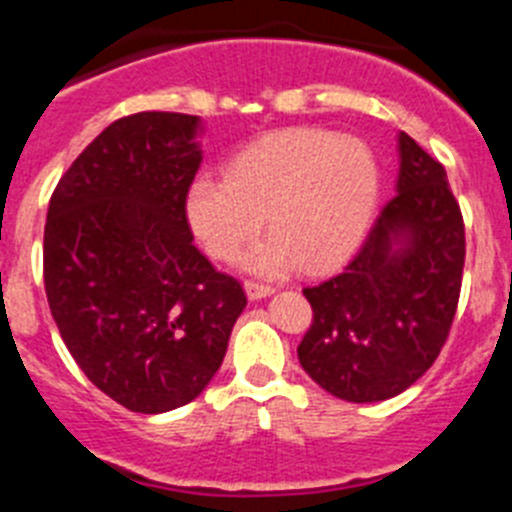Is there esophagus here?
<instances>
[{
	"mask_svg": "<svg viewBox=\"0 0 512 512\" xmlns=\"http://www.w3.org/2000/svg\"><path fill=\"white\" fill-rule=\"evenodd\" d=\"M243 289H246L248 300H264V297H269L271 292H274V287H269V284H261V282H253V279H248L246 284H243Z\"/></svg>",
	"mask_w": 512,
	"mask_h": 512,
	"instance_id": "obj_1",
	"label": "esophagus"
}]
</instances>
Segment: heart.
Segmentation results:
<instances>
[{"label":"heart","mask_w":512,"mask_h":512,"mask_svg":"<svg viewBox=\"0 0 512 512\" xmlns=\"http://www.w3.org/2000/svg\"><path fill=\"white\" fill-rule=\"evenodd\" d=\"M379 202V164L364 140L328 130H287L235 153L225 179L200 176L187 189V220L205 251L233 259L266 225L274 233L243 266L277 277L295 264L320 271L346 259Z\"/></svg>","instance_id":"heart-1"}]
</instances>
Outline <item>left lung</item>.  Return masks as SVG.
Masks as SVG:
<instances>
[{
  "instance_id": "8db88e82",
  "label": "left lung",
  "mask_w": 512,
  "mask_h": 512,
  "mask_svg": "<svg viewBox=\"0 0 512 512\" xmlns=\"http://www.w3.org/2000/svg\"><path fill=\"white\" fill-rule=\"evenodd\" d=\"M467 241L436 158L400 133L397 194L338 274L302 295L312 325L297 346L315 382L348 402H379L418 382L454 323Z\"/></svg>"
}]
</instances>
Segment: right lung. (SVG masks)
Returning a JSON list of instances; mask_svg holds the SVG:
<instances>
[{
    "mask_svg": "<svg viewBox=\"0 0 512 512\" xmlns=\"http://www.w3.org/2000/svg\"><path fill=\"white\" fill-rule=\"evenodd\" d=\"M197 115L138 112L104 128L48 205L43 279L61 338L94 387L133 413L182 408L223 364L241 282L194 246L187 189Z\"/></svg>",
    "mask_w": 512,
    "mask_h": 512,
    "instance_id": "right-lung-1",
    "label": "right lung"
}]
</instances>
